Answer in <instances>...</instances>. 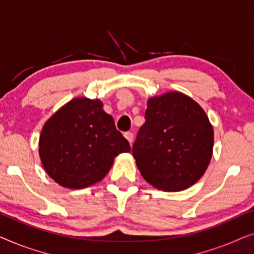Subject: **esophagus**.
Returning a JSON list of instances; mask_svg holds the SVG:
<instances>
[{"label":"esophagus","instance_id":"1","mask_svg":"<svg viewBox=\"0 0 254 254\" xmlns=\"http://www.w3.org/2000/svg\"><path fill=\"white\" fill-rule=\"evenodd\" d=\"M124 136L126 137L127 141L131 144V142H133V133H131V131H126V133L124 134Z\"/></svg>","mask_w":254,"mask_h":254}]
</instances>
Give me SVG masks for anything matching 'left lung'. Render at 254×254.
Segmentation results:
<instances>
[{
	"mask_svg": "<svg viewBox=\"0 0 254 254\" xmlns=\"http://www.w3.org/2000/svg\"><path fill=\"white\" fill-rule=\"evenodd\" d=\"M131 152L141 175L165 192L189 189L208 168L214 131L199 104L180 92L148 100Z\"/></svg>",
	"mask_w": 254,
	"mask_h": 254,
	"instance_id": "8db88e82",
	"label": "left lung"
}]
</instances>
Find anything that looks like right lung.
Instances as JSON below:
<instances>
[{
	"label": "right lung",
	"instance_id": "obj_1",
	"mask_svg": "<svg viewBox=\"0 0 254 254\" xmlns=\"http://www.w3.org/2000/svg\"><path fill=\"white\" fill-rule=\"evenodd\" d=\"M130 151L99 100L76 98L45 124L39 155L48 176L68 189H84L110 171L114 157Z\"/></svg>",
	"mask_w": 254,
	"mask_h": 254
}]
</instances>
